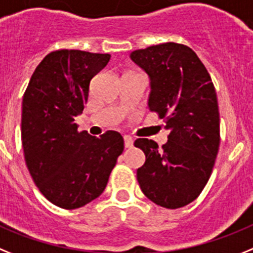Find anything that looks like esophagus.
Masks as SVG:
<instances>
[{"instance_id":"34e87169","label":"esophagus","mask_w":253,"mask_h":253,"mask_svg":"<svg viewBox=\"0 0 253 253\" xmlns=\"http://www.w3.org/2000/svg\"><path fill=\"white\" fill-rule=\"evenodd\" d=\"M124 140H125V146H126V148H132L133 140H132V137H131V136L125 135Z\"/></svg>"}]
</instances>
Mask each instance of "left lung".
<instances>
[{
    "mask_svg": "<svg viewBox=\"0 0 253 253\" xmlns=\"http://www.w3.org/2000/svg\"><path fill=\"white\" fill-rule=\"evenodd\" d=\"M129 57L149 75V109L169 129L162 148L149 139L135 141L146 157L137 182L157 205L182 208L199 197L218 155L220 118L214 84L187 45L169 42L133 50Z\"/></svg>",
    "mask_w": 253,
    "mask_h": 253,
    "instance_id": "obj_1",
    "label": "left lung"
}]
</instances>
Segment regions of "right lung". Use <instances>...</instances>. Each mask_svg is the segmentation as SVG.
I'll return each mask as SVG.
<instances>
[{"label":"right lung","instance_id":"add662e5","mask_svg":"<svg viewBox=\"0 0 253 253\" xmlns=\"http://www.w3.org/2000/svg\"><path fill=\"white\" fill-rule=\"evenodd\" d=\"M111 54L78 49L50 52L37 66L23 98L21 142L33 181L58 208L78 209L102 195L124 151V137L78 131L91 79Z\"/></svg>","mask_w":253,"mask_h":253}]
</instances>
